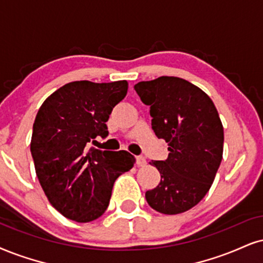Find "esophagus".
<instances>
[{"label": "esophagus", "mask_w": 263, "mask_h": 263, "mask_svg": "<svg viewBox=\"0 0 263 263\" xmlns=\"http://www.w3.org/2000/svg\"><path fill=\"white\" fill-rule=\"evenodd\" d=\"M145 164H146V158L144 156H137V166L144 167Z\"/></svg>", "instance_id": "obj_1"}]
</instances>
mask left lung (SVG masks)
Returning <instances> with one entry per match:
<instances>
[{
	"instance_id": "left-lung-1",
	"label": "left lung",
	"mask_w": 263,
	"mask_h": 263,
	"mask_svg": "<svg viewBox=\"0 0 263 263\" xmlns=\"http://www.w3.org/2000/svg\"><path fill=\"white\" fill-rule=\"evenodd\" d=\"M150 106L151 125L168 142V158L152 161L160 184L145 194L157 212L178 215L190 210L209 193L223 156L224 133L209 95L177 77H160L134 86Z\"/></svg>"
}]
</instances>
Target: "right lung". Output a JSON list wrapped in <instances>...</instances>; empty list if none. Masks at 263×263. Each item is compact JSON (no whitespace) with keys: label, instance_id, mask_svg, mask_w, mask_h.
Here are the masks:
<instances>
[{"label":"right lung","instance_id":"add662e5","mask_svg":"<svg viewBox=\"0 0 263 263\" xmlns=\"http://www.w3.org/2000/svg\"><path fill=\"white\" fill-rule=\"evenodd\" d=\"M128 82L68 83L39 109L30 142L37 179L48 201L66 218L91 222L107 210L113 184L132 170L128 151L90 147L108 135L106 122L124 99Z\"/></svg>","mask_w":263,"mask_h":263}]
</instances>
